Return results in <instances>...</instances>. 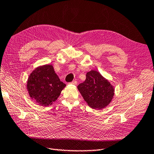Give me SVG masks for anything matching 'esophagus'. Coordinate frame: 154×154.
Instances as JSON below:
<instances>
[{
	"label": "esophagus",
	"instance_id": "1",
	"mask_svg": "<svg viewBox=\"0 0 154 154\" xmlns=\"http://www.w3.org/2000/svg\"><path fill=\"white\" fill-rule=\"evenodd\" d=\"M70 84L74 85H76L77 84V82L76 81H72V82H70Z\"/></svg>",
	"mask_w": 154,
	"mask_h": 154
}]
</instances>
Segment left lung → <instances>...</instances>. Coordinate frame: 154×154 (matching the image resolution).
<instances>
[{"label": "left lung", "instance_id": "8db88e82", "mask_svg": "<svg viewBox=\"0 0 154 154\" xmlns=\"http://www.w3.org/2000/svg\"><path fill=\"white\" fill-rule=\"evenodd\" d=\"M85 101L89 107L102 109L111 103L115 89L108 80L95 70L86 75V80L77 86Z\"/></svg>", "mask_w": 154, "mask_h": 154}]
</instances>
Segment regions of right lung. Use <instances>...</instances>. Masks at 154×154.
Returning <instances> with one entry per match:
<instances>
[{"label":"right lung","mask_w":154,"mask_h":154,"mask_svg":"<svg viewBox=\"0 0 154 154\" xmlns=\"http://www.w3.org/2000/svg\"><path fill=\"white\" fill-rule=\"evenodd\" d=\"M66 85L60 81L52 65H44L35 69L27 81L29 95L38 105L47 107L57 100Z\"/></svg>","instance_id":"obj_1"}]
</instances>
